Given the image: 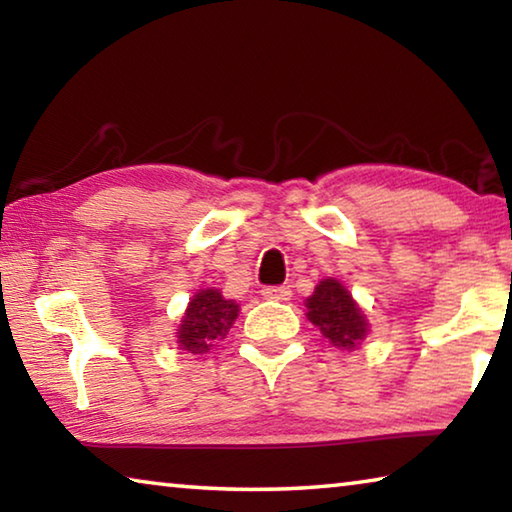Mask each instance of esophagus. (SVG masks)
I'll return each instance as SVG.
<instances>
[{"label": "esophagus", "instance_id": "esophagus-1", "mask_svg": "<svg viewBox=\"0 0 512 512\" xmlns=\"http://www.w3.org/2000/svg\"><path fill=\"white\" fill-rule=\"evenodd\" d=\"M262 296L266 300H275V302H287L291 300V289L289 287H264L262 289Z\"/></svg>", "mask_w": 512, "mask_h": 512}]
</instances>
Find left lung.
Segmentation results:
<instances>
[{
    "instance_id": "8db88e82",
    "label": "left lung",
    "mask_w": 512,
    "mask_h": 512,
    "mask_svg": "<svg viewBox=\"0 0 512 512\" xmlns=\"http://www.w3.org/2000/svg\"><path fill=\"white\" fill-rule=\"evenodd\" d=\"M305 307L307 318L323 332L334 348L350 352L366 339V314L339 280L327 277V280L318 282L314 293L307 298Z\"/></svg>"
}]
</instances>
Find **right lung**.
<instances>
[{"instance_id":"right-lung-1","label":"right lung","mask_w":512,"mask_h":512,"mask_svg":"<svg viewBox=\"0 0 512 512\" xmlns=\"http://www.w3.org/2000/svg\"><path fill=\"white\" fill-rule=\"evenodd\" d=\"M239 316V305L235 300H225L219 289H201L189 300L187 311L178 327L180 350L192 354H203L216 341L225 339L232 323Z\"/></svg>"}]
</instances>
